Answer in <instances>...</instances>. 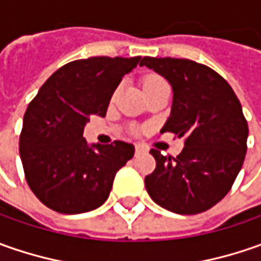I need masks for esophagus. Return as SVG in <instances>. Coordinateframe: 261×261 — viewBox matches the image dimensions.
I'll use <instances>...</instances> for the list:
<instances>
[{
  "mask_svg": "<svg viewBox=\"0 0 261 261\" xmlns=\"http://www.w3.org/2000/svg\"><path fill=\"white\" fill-rule=\"evenodd\" d=\"M144 152H146V149L144 148V146H139V145L135 146V155H141V154H144Z\"/></svg>",
  "mask_w": 261,
  "mask_h": 261,
  "instance_id": "esophagus-1",
  "label": "esophagus"
}]
</instances>
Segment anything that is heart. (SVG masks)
Masks as SVG:
<instances>
[{
    "label": "heart",
    "instance_id": "heart-1",
    "mask_svg": "<svg viewBox=\"0 0 261 261\" xmlns=\"http://www.w3.org/2000/svg\"><path fill=\"white\" fill-rule=\"evenodd\" d=\"M154 80H160V78H158V76H149V78L146 80L145 83H148V81H154Z\"/></svg>",
    "mask_w": 261,
    "mask_h": 261
}]
</instances>
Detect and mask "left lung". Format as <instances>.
I'll use <instances>...</instances> for the list:
<instances>
[{"label": "left lung", "instance_id": "obj_1", "mask_svg": "<svg viewBox=\"0 0 261 261\" xmlns=\"http://www.w3.org/2000/svg\"><path fill=\"white\" fill-rule=\"evenodd\" d=\"M173 87V106L163 132L185 138L178 155L158 149L154 173L145 177L156 205L181 215L205 212L231 190L247 152L248 125L240 100L222 76L190 59H141Z\"/></svg>", "mask_w": 261, "mask_h": 261}]
</instances>
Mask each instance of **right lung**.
Wrapping results in <instances>:
<instances>
[{
  "label": "right lung",
  "instance_id": "right-lung-1",
  "mask_svg": "<svg viewBox=\"0 0 261 261\" xmlns=\"http://www.w3.org/2000/svg\"><path fill=\"white\" fill-rule=\"evenodd\" d=\"M141 61L93 56L61 66L30 101L20 134V156L36 197L59 214H83L101 206L116 173L134 156L123 141L88 145L84 126L105 117L122 78Z\"/></svg>",
  "mask_w": 261,
  "mask_h": 261
}]
</instances>
